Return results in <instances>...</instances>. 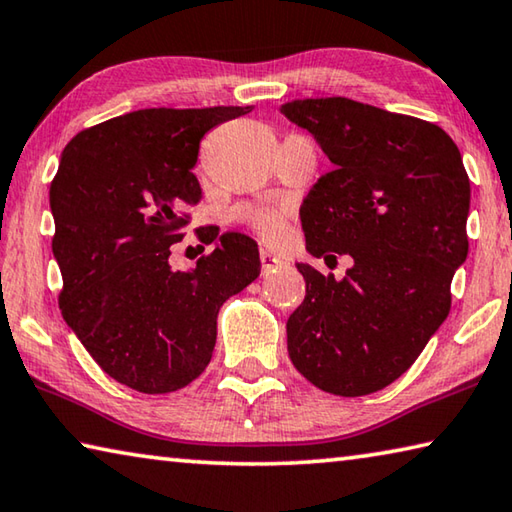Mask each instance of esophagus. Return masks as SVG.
I'll return each mask as SVG.
<instances>
[{"instance_id": "34e87169", "label": "esophagus", "mask_w": 512, "mask_h": 512, "mask_svg": "<svg viewBox=\"0 0 512 512\" xmlns=\"http://www.w3.org/2000/svg\"><path fill=\"white\" fill-rule=\"evenodd\" d=\"M259 262H262V271H264V273H271V271H275V268L282 266V259L268 253L266 248L259 250Z\"/></svg>"}]
</instances>
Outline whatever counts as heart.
<instances>
[{
  "label": "heart",
  "mask_w": 512,
  "mask_h": 512,
  "mask_svg": "<svg viewBox=\"0 0 512 512\" xmlns=\"http://www.w3.org/2000/svg\"><path fill=\"white\" fill-rule=\"evenodd\" d=\"M237 216L239 221L250 225L268 244H277L284 237V232H287V216H284L282 210H277V207L248 205L241 207Z\"/></svg>",
  "instance_id": "heart-1"
}]
</instances>
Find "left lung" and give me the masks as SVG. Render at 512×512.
<instances>
[{
    "mask_svg": "<svg viewBox=\"0 0 512 512\" xmlns=\"http://www.w3.org/2000/svg\"><path fill=\"white\" fill-rule=\"evenodd\" d=\"M280 110L334 164L300 207L307 250L327 264L352 257L343 280L298 264L307 293L287 320L289 357L325 393L381 391L413 366L452 307V277L470 246L461 151L431 121L345 97Z\"/></svg>",
    "mask_w": 512,
    "mask_h": 512,
    "instance_id": "left-lung-1",
    "label": "left lung"
}]
</instances>
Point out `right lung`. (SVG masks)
<instances>
[{
	"label": "right lung",
	"mask_w": 512,
	"mask_h": 512,
	"mask_svg": "<svg viewBox=\"0 0 512 512\" xmlns=\"http://www.w3.org/2000/svg\"><path fill=\"white\" fill-rule=\"evenodd\" d=\"M250 110H135L74 135L60 158L49 189L60 311L101 370L133 391L173 393L201 375L219 307L259 275L255 241L212 228L196 230L214 248L194 271L169 266L203 198L192 173L201 140Z\"/></svg>",
	"instance_id": "right-lung-1"
}]
</instances>
